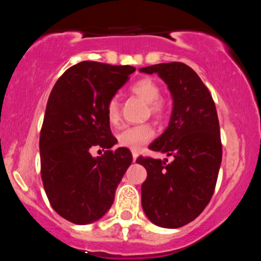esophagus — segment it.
<instances>
[{
	"label": "esophagus",
	"instance_id": "esophagus-1",
	"mask_svg": "<svg viewBox=\"0 0 261 261\" xmlns=\"http://www.w3.org/2000/svg\"><path fill=\"white\" fill-rule=\"evenodd\" d=\"M132 156H133V162H136V159H137V156H138V151L132 150Z\"/></svg>",
	"mask_w": 261,
	"mask_h": 261
}]
</instances>
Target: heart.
Here are the masks:
<instances>
[{"instance_id": "1", "label": "heart", "mask_w": 261, "mask_h": 261, "mask_svg": "<svg viewBox=\"0 0 261 261\" xmlns=\"http://www.w3.org/2000/svg\"><path fill=\"white\" fill-rule=\"evenodd\" d=\"M132 93L141 98L144 102L150 105L151 114L161 116L163 114V107L159 103V99L162 96L161 87L158 86L155 81L151 78H142L137 81L130 87ZM107 119L111 124H117L120 120V106L117 98H111L107 105ZM154 137V129L149 124H142V125L128 126L123 129L117 135L119 144L124 147L132 149V150H138L141 149L145 144L150 141Z\"/></svg>"}]
</instances>
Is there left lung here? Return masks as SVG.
Segmentation results:
<instances>
[{
  "instance_id": "8db88e82",
  "label": "left lung",
  "mask_w": 261,
  "mask_h": 261,
  "mask_svg": "<svg viewBox=\"0 0 261 261\" xmlns=\"http://www.w3.org/2000/svg\"><path fill=\"white\" fill-rule=\"evenodd\" d=\"M159 75L172 96V112L165 132L150 150L167 159L138 156L147 171L141 204L154 225L176 229L192 222L209 204L222 161L220 123L209 90L196 71L183 62L156 64L140 69Z\"/></svg>"
}]
</instances>
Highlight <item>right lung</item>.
Returning a JSON list of instances; mask_svg holds the SVG:
<instances>
[{"label":"right lung","instance_id":"right-lung-1","mask_svg":"<svg viewBox=\"0 0 261 261\" xmlns=\"http://www.w3.org/2000/svg\"><path fill=\"white\" fill-rule=\"evenodd\" d=\"M135 70L82 61L69 68L50 91L39 141L41 180L52 208L70 222L100 220L132 163L126 147L108 150L117 140L106 110ZM94 148L106 151L93 157Z\"/></svg>","mask_w":261,"mask_h":261}]
</instances>
